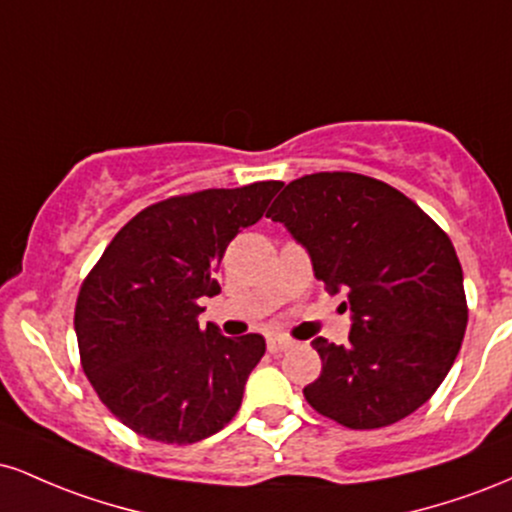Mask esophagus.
Returning a JSON list of instances; mask_svg holds the SVG:
<instances>
[{
  "mask_svg": "<svg viewBox=\"0 0 512 512\" xmlns=\"http://www.w3.org/2000/svg\"><path fill=\"white\" fill-rule=\"evenodd\" d=\"M293 342L291 339H286V337H279V334H272V337H267V349L272 351V354H281V351H286L289 349Z\"/></svg>",
  "mask_w": 512,
  "mask_h": 512,
  "instance_id": "34e87169",
  "label": "esophagus"
}]
</instances>
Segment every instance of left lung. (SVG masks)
Listing matches in <instances>:
<instances>
[{"instance_id": "left-lung-1", "label": "left lung", "mask_w": 512, "mask_h": 512, "mask_svg": "<svg viewBox=\"0 0 512 512\" xmlns=\"http://www.w3.org/2000/svg\"><path fill=\"white\" fill-rule=\"evenodd\" d=\"M267 216L351 310L349 344L313 339L322 373L303 390L310 407L346 428H383L426 404L467 330L462 267L436 221L358 173L303 175Z\"/></svg>"}]
</instances>
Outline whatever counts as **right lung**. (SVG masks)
I'll list each match as a JSON object with an SVG mask.
<instances>
[{
  "mask_svg": "<svg viewBox=\"0 0 512 512\" xmlns=\"http://www.w3.org/2000/svg\"><path fill=\"white\" fill-rule=\"evenodd\" d=\"M284 182L202 190L139 211L113 238L76 298L81 366L127 428L190 445L221 431L243 402L262 334L199 327V298L216 296L228 243L262 219Z\"/></svg>",
  "mask_w": 512,
  "mask_h": 512,
  "instance_id": "obj_1",
  "label": "right lung"
}]
</instances>
